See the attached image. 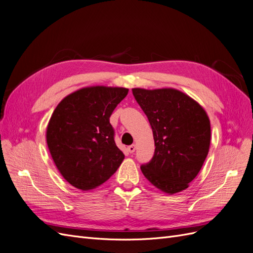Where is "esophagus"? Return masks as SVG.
Wrapping results in <instances>:
<instances>
[{"mask_svg":"<svg viewBox=\"0 0 253 253\" xmlns=\"http://www.w3.org/2000/svg\"><path fill=\"white\" fill-rule=\"evenodd\" d=\"M135 150H136V145L135 144H132V145H129V147H127V151L131 153V154L135 152Z\"/></svg>","mask_w":253,"mask_h":253,"instance_id":"1","label":"esophagus"}]
</instances>
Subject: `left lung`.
Masks as SVG:
<instances>
[{
	"instance_id": "obj_1",
	"label": "left lung",
	"mask_w": 253,
	"mask_h": 253,
	"mask_svg": "<svg viewBox=\"0 0 253 253\" xmlns=\"http://www.w3.org/2000/svg\"><path fill=\"white\" fill-rule=\"evenodd\" d=\"M153 131L155 153L141 166L153 186L167 194L181 192L201 171L208 155L211 127L203 106L171 88H132Z\"/></svg>"
}]
</instances>
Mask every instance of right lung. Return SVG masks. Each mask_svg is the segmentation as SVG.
<instances>
[{"instance_id": "obj_1", "label": "right lung", "mask_w": 253, "mask_h": 253, "mask_svg": "<svg viewBox=\"0 0 253 253\" xmlns=\"http://www.w3.org/2000/svg\"><path fill=\"white\" fill-rule=\"evenodd\" d=\"M126 87L95 85L67 95L53 111L46 142L60 174L75 188L93 190L124 162L110 117L127 95Z\"/></svg>"}]
</instances>
